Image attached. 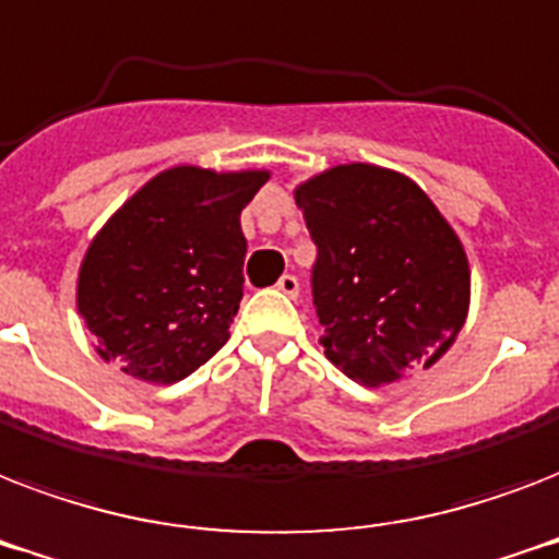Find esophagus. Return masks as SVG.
<instances>
[{"label": "esophagus", "instance_id": "obj_1", "mask_svg": "<svg viewBox=\"0 0 559 559\" xmlns=\"http://www.w3.org/2000/svg\"><path fill=\"white\" fill-rule=\"evenodd\" d=\"M275 289H278V293H284V296L296 298L298 296V278L296 275H281L278 284H275Z\"/></svg>", "mask_w": 559, "mask_h": 559}]
</instances>
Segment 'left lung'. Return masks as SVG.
Returning a JSON list of instances; mask_svg holds the SVG:
<instances>
[{"mask_svg":"<svg viewBox=\"0 0 559 559\" xmlns=\"http://www.w3.org/2000/svg\"><path fill=\"white\" fill-rule=\"evenodd\" d=\"M316 243L324 357L362 385L403 380L450 350L469 307V263L435 202L397 170L336 165L296 188Z\"/></svg>","mask_w":559,"mask_h":559,"instance_id":"left-lung-1","label":"left lung"}]
</instances>
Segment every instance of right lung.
I'll return each mask as SVG.
<instances>
[{
    "label": "right lung",
    "mask_w": 559,
    "mask_h": 559,
    "mask_svg": "<svg viewBox=\"0 0 559 559\" xmlns=\"http://www.w3.org/2000/svg\"><path fill=\"white\" fill-rule=\"evenodd\" d=\"M266 179L179 165L107 219L78 272V313L100 359L168 385L226 345L243 298L240 211Z\"/></svg>",
    "instance_id": "obj_1"
}]
</instances>
